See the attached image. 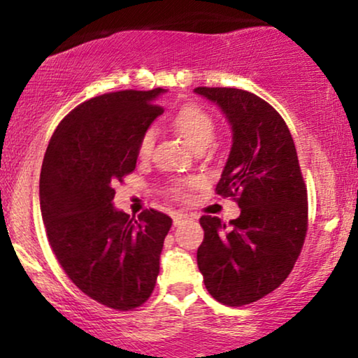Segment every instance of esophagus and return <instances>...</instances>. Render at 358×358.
I'll list each match as a JSON object with an SVG mask.
<instances>
[{"label": "esophagus", "mask_w": 358, "mask_h": 358, "mask_svg": "<svg viewBox=\"0 0 358 358\" xmlns=\"http://www.w3.org/2000/svg\"><path fill=\"white\" fill-rule=\"evenodd\" d=\"M187 218H189V215H187V213H174L173 222H174L176 227H178V224H180L182 222H185V220H187Z\"/></svg>", "instance_id": "34e87169"}]
</instances>
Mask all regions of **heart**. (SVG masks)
<instances>
[{
	"mask_svg": "<svg viewBox=\"0 0 358 358\" xmlns=\"http://www.w3.org/2000/svg\"><path fill=\"white\" fill-rule=\"evenodd\" d=\"M173 127L189 148H195V146L199 145H208L215 135V124L212 117H210L208 112H205L202 107L194 104L180 107V109L176 112V115L173 117ZM153 141V131H145L138 143L140 158H146V156L151 153ZM190 185H194L192 180L184 182L180 187L176 189V192H182L184 187H190Z\"/></svg>",
	"mask_w": 358,
	"mask_h": 358,
	"instance_id": "b5f03b06",
	"label": "heart"
}]
</instances>
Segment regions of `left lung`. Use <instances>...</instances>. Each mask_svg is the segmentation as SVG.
Listing matches in <instances>:
<instances>
[{
    "instance_id": "left-lung-1",
    "label": "left lung",
    "mask_w": 358,
    "mask_h": 358,
    "mask_svg": "<svg viewBox=\"0 0 358 358\" xmlns=\"http://www.w3.org/2000/svg\"><path fill=\"white\" fill-rule=\"evenodd\" d=\"M194 92L218 106L231 127L217 194L238 197L241 208L229 223L200 218L199 271L215 300L249 305L275 290L300 256L308 224L305 180L290 130L271 104L236 87Z\"/></svg>"
}]
</instances>
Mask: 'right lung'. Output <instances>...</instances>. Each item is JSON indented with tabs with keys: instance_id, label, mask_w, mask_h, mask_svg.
I'll return each mask as SVG.
<instances>
[{
	"instance_id": "add662e5",
	"label": "right lung",
	"mask_w": 358,
	"mask_h": 358,
	"mask_svg": "<svg viewBox=\"0 0 358 358\" xmlns=\"http://www.w3.org/2000/svg\"><path fill=\"white\" fill-rule=\"evenodd\" d=\"M163 87L83 102L57 127L43 156L41 212L48 243L83 293L114 310L148 300L173 220L150 208L138 220L114 207V187L135 169L138 143L163 109Z\"/></svg>"
}]
</instances>
